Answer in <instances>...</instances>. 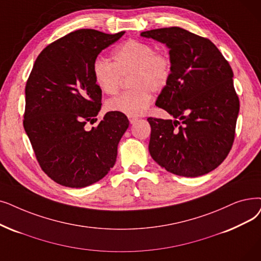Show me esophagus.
Listing matches in <instances>:
<instances>
[{
  "label": "esophagus",
  "mask_w": 261,
  "mask_h": 261,
  "mask_svg": "<svg viewBox=\"0 0 261 261\" xmlns=\"http://www.w3.org/2000/svg\"><path fill=\"white\" fill-rule=\"evenodd\" d=\"M128 118H129V121H130V123H134L135 121H137L139 118L138 117H135V116H128Z\"/></svg>",
  "instance_id": "34e87169"
}]
</instances>
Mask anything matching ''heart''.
I'll use <instances>...</instances> for the list:
<instances>
[{
	"mask_svg": "<svg viewBox=\"0 0 261 261\" xmlns=\"http://www.w3.org/2000/svg\"><path fill=\"white\" fill-rule=\"evenodd\" d=\"M113 63L97 59L93 73L98 87L107 95H115L122 76H129L132 87L108 102L110 111L129 116L142 115L151 103V93H161L172 76V62L167 53L151 43L130 39L112 53Z\"/></svg>",
	"mask_w": 261,
	"mask_h": 261,
	"instance_id": "1",
	"label": "heart"
}]
</instances>
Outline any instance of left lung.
<instances>
[{"instance_id": "obj_1", "label": "left lung", "mask_w": 261, "mask_h": 261, "mask_svg": "<svg viewBox=\"0 0 261 261\" xmlns=\"http://www.w3.org/2000/svg\"><path fill=\"white\" fill-rule=\"evenodd\" d=\"M141 35L165 43L172 62L171 80L155 106L176 120L147 118L151 127L150 155L178 176L208 174L225 160L234 141L240 102L231 67L208 38L181 28L155 29Z\"/></svg>"}]
</instances>
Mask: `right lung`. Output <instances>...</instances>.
<instances>
[{
  "label": "right lung",
  "instance_id": "right-lung-1",
  "mask_svg": "<svg viewBox=\"0 0 261 261\" xmlns=\"http://www.w3.org/2000/svg\"><path fill=\"white\" fill-rule=\"evenodd\" d=\"M124 32L82 29L44 48L25 85L23 127L42 171L56 184L84 188L114 166L118 143L129 127L127 116L111 111L96 128L102 90L95 82L98 54Z\"/></svg>",
  "mask_w": 261,
  "mask_h": 261
}]
</instances>
